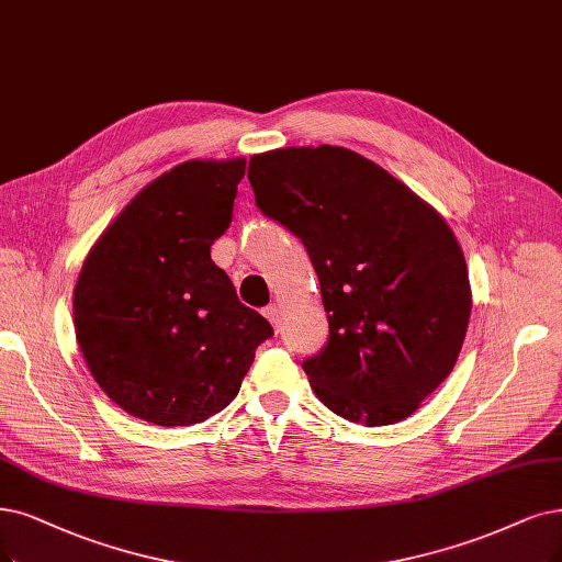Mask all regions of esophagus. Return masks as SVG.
<instances>
[{
	"mask_svg": "<svg viewBox=\"0 0 562 562\" xmlns=\"http://www.w3.org/2000/svg\"><path fill=\"white\" fill-rule=\"evenodd\" d=\"M263 315H266V319L273 324L276 328L280 326V322H282V313H280V305L278 303H270L266 310H263Z\"/></svg>",
	"mask_w": 562,
	"mask_h": 562,
	"instance_id": "1",
	"label": "esophagus"
}]
</instances>
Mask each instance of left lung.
<instances>
[{"label":"left lung","instance_id":"1","mask_svg":"<svg viewBox=\"0 0 562 562\" xmlns=\"http://www.w3.org/2000/svg\"><path fill=\"white\" fill-rule=\"evenodd\" d=\"M247 178L259 211L303 240L319 278L330 336L303 361L317 398L355 424L403 422L465 340L472 292L449 224L340 145L255 155Z\"/></svg>","mask_w":562,"mask_h":562}]
</instances>
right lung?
<instances>
[{
  "label": "right lung",
  "instance_id": "right-lung-1",
  "mask_svg": "<svg viewBox=\"0 0 562 562\" xmlns=\"http://www.w3.org/2000/svg\"><path fill=\"white\" fill-rule=\"evenodd\" d=\"M243 176V157L173 166L122 207L82 261L76 340L103 393L136 419L213 417L273 336L211 259Z\"/></svg>",
  "mask_w": 562,
  "mask_h": 562
}]
</instances>
